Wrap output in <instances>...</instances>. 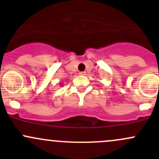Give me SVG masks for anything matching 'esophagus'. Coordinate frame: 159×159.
<instances>
[{
	"label": "esophagus",
	"mask_w": 159,
	"mask_h": 159,
	"mask_svg": "<svg viewBox=\"0 0 159 159\" xmlns=\"http://www.w3.org/2000/svg\"><path fill=\"white\" fill-rule=\"evenodd\" d=\"M79 75H86V72H84V71H81V72H79Z\"/></svg>",
	"instance_id": "34e87169"
}]
</instances>
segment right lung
Instances as JSON below:
<instances>
[{"mask_svg":"<svg viewBox=\"0 0 159 159\" xmlns=\"http://www.w3.org/2000/svg\"><path fill=\"white\" fill-rule=\"evenodd\" d=\"M61 85H62V84H61Z\"/></svg>","mask_w":159,"mask_h":159,"instance_id":"add662e5","label":"right lung"}]
</instances>
